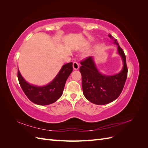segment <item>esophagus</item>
<instances>
[{
  "label": "esophagus",
  "mask_w": 148,
  "mask_h": 148,
  "mask_svg": "<svg viewBox=\"0 0 148 148\" xmlns=\"http://www.w3.org/2000/svg\"><path fill=\"white\" fill-rule=\"evenodd\" d=\"M79 64H78V62H76V61H75V62H73V69L74 70H78V69H79Z\"/></svg>",
  "instance_id": "1"
}]
</instances>
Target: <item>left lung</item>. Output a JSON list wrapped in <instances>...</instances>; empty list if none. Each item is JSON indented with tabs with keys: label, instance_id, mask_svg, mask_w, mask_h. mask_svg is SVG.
I'll return each mask as SVG.
<instances>
[{
	"label": "left lung",
	"instance_id": "left-lung-1",
	"mask_svg": "<svg viewBox=\"0 0 148 148\" xmlns=\"http://www.w3.org/2000/svg\"><path fill=\"white\" fill-rule=\"evenodd\" d=\"M108 36L110 39H114V43L118 46V53L122 57L123 66L119 73L112 76L101 74L97 69L92 57H88L80 62L83 95L89 101L97 105L109 104L117 99L123 90L127 78L125 53L117 39L110 34Z\"/></svg>",
	"mask_w": 148,
	"mask_h": 148
}]
</instances>
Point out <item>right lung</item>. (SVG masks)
Segmentation results:
<instances>
[{"label":"right lung","instance_id":"1","mask_svg":"<svg viewBox=\"0 0 148 148\" xmlns=\"http://www.w3.org/2000/svg\"><path fill=\"white\" fill-rule=\"evenodd\" d=\"M72 62L62 66L56 77L44 86H36L26 82L18 70V79L23 92L34 104L45 106L52 104L61 97L65 82L73 71Z\"/></svg>","mask_w":148,"mask_h":148}]
</instances>
